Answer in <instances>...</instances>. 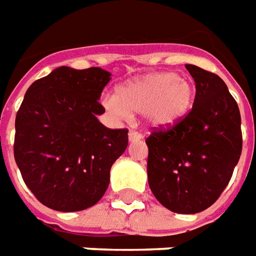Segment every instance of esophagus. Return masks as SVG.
Returning <instances> with one entry per match:
<instances>
[{"label":"esophagus","instance_id":"esophagus-1","mask_svg":"<svg viewBox=\"0 0 256 256\" xmlns=\"http://www.w3.org/2000/svg\"><path fill=\"white\" fill-rule=\"evenodd\" d=\"M128 136H130V142H138L140 139H144V135H142V134H139V132L135 131H130Z\"/></svg>","mask_w":256,"mask_h":256}]
</instances>
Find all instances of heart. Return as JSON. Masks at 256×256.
Instances as JSON below:
<instances>
[{
    "label": "heart",
    "mask_w": 256,
    "mask_h": 256,
    "mask_svg": "<svg viewBox=\"0 0 256 256\" xmlns=\"http://www.w3.org/2000/svg\"><path fill=\"white\" fill-rule=\"evenodd\" d=\"M195 103V86L174 72H156L120 86L117 96L103 100L106 110L118 117L142 112L148 126L167 130L180 124Z\"/></svg>",
    "instance_id": "obj_1"
}]
</instances>
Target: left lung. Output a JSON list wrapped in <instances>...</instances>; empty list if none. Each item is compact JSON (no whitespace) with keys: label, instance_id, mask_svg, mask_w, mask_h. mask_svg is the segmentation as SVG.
Wrapping results in <instances>:
<instances>
[{"label":"left lung","instance_id":"obj_1","mask_svg":"<svg viewBox=\"0 0 256 256\" xmlns=\"http://www.w3.org/2000/svg\"><path fill=\"white\" fill-rule=\"evenodd\" d=\"M185 68L195 80V103L180 124L146 139L148 181L168 210L194 214L224 191L241 156L242 135L238 106L223 79L196 65Z\"/></svg>","mask_w":256,"mask_h":256}]
</instances>
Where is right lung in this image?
I'll use <instances>...</instances> for the list:
<instances>
[{
    "mask_svg": "<svg viewBox=\"0 0 256 256\" xmlns=\"http://www.w3.org/2000/svg\"><path fill=\"white\" fill-rule=\"evenodd\" d=\"M110 79L98 66H60L24 94L15 120V162L24 184L50 209L96 205L108 188L111 166L128 146L126 130H108L98 120Z\"/></svg>",
    "mask_w": 256,
    "mask_h": 256,
    "instance_id": "add662e5",
    "label": "right lung"
}]
</instances>
